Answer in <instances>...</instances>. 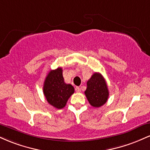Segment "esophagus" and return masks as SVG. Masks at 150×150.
I'll list each match as a JSON object with an SVG mask.
<instances>
[{"mask_svg": "<svg viewBox=\"0 0 150 150\" xmlns=\"http://www.w3.org/2000/svg\"><path fill=\"white\" fill-rule=\"evenodd\" d=\"M75 92H81V89L79 87H75Z\"/></svg>", "mask_w": 150, "mask_h": 150, "instance_id": "1", "label": "esophagus"}]
</instances>
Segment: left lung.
<instances>
[{"instance_id":"left-lung-1","label":"left lung","mask_w":150,"mask_h":150,"mask_svg":"<svg viewBox=\"0 0 150 150\" xmlns=\"http://www.w3.org/2000/svg\"><path fill=\"white\" fill-rule=\"evenodd\" d=\"M85 94L91 106L100 107L108 100V89L104 77L101 74L95 73L87 82Z\"/></svg>"}]
</instances>
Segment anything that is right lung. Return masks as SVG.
Here are the masks:
<instances>
[{
	"label": "right lung",
	"mask_w": 150,
	"mask_h": 150,
	"mask_svg": "<svg viewBox=\"0 0 150 150\" xmlns=\"http://www.w3.org/2000/svg\"><path fill=\"white\" fill-rule=\"evenodd\" d=\"M44 94L49 104L53 107L63 108L70 96L75 92L74 87L64 82L61 68L51 70L46 76L43 87Z\"/></svg>",
	"instance_id": "1"
}]
</instances>
